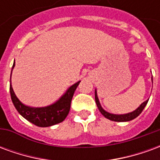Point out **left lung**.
I'll use <instances>...</instances> for the list:
<instances>
[{
  "label": "left lung",
  "mask_w": 160,
  "mask_h": 160,
  "mask_svg": "<svg viewBox=\"0 0 160 160\" xmlns=\"http://www.w3.org/2000/svg\"><path fill=\"white\" fill-rule=\"evenodd\" d=\"M95 101H96V104H97V106L98 108V110L101 112V114L104 116V118H106L109 120L114 121V122H128V121H131L136 118L141 114L143 109L145 108V106L147 105L148 102V100H146L145 102H143L142 104L139 106V107L135 110V111H132L130 113H128V114H123V115H117V114H111V113H109L106 111H104V109L101 106L100 103H99V100H98V98L97 95V91L95 90Z\"/></svg>",
  "instance_id": "1"
}]
</instances>
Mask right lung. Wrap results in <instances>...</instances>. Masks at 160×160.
<instances>
[{
	"instance_id": "add662e5",
	"label": "right lung",
	"mask_w": 160,
	"mask_h": 160,
	"mask_svg": "<svg viewBox=\"0 0 160 160\" xmlns=\"http://www.w3.org/2000/svg\"><path fill=\"white\" fill-rule=\"evenodd\" d=\"M14 66H15V63H13L12 65V71ZM11 75H12V73H11ZM11 75H10L11 98H12L14 107L23 118H26V120L29 121L30 122H32L34 125L42 128L49 127L55 124L60 123L65 120L67 116L69 113L71 101H72L74 91L76 90L77 87L79 86L80 81H78L77 83L71 86L67 90L66 92L60 98L59 100L56 101V103L46 107L34 108L23 104L19 100V98L16 97L15 93L12 90V85H11Z\"/></svg>"
}]
</instances>
